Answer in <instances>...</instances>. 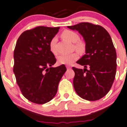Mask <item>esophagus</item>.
I'll return each instance as SVG.
<instances>
[{
  "label": "esophagus",
  "mask_w": 127,
  "mask_h": 127,
  "mask_svg": "<svg viewBox=\"0 0 127 127\" xmlns=\"http://www.w3.org/2000/svg\"><path fill=\"white\" fill-rule=\"evenodd\" d=\"M66 68H67V69H71V67L70 66H68V65H67V66H66Z\"/></svg>",
  "instance_id": "1"
}]
</instances>
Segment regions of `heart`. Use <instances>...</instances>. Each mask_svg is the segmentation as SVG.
<instances>
[{
	"mask_svg": "<svg viewBox=\"0 0 127 127\" xmlns=\"http://www.w3.org/2000/svg\"><path fill=\"white\" fill-rule=\"evenodd\" d=\"M61 37L64 39H66L72 43H74V47L76 50L80 53H83L85 51V45L81 41H80V35L76 32L70 30H65L61 33ZM57 38L54 37L49 42V49L54 55L58 54L56 48ZM79 58L78 53H73L70 54H62L58 57V62L60 64L70 65L76 61Z\"/></svg>",
	"mask_w": 127,
	"mask_h": 127,
	"instance_id": "1",
	"label": "heart"
}]
</instances>
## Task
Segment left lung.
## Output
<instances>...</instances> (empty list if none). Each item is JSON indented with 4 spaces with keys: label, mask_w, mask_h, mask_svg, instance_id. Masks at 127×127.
Wrapping results in <instances>:
<instances>
[{
    "label": "left lung",
    "mask_w": 127,
    "mask_h": 127,
    "mask_svg": "<svg viewBox=\"0 0 127 127\" xmlns=\"http://www.w3.org/2000/svg\"><path fill=\"white\" fill-rule=\"evenodd\" d=\"M67 28L78 31L86 43V54L76 62L85 68L73 67L74 90L83 99L98 100L108 93L115 78L117 53L112 38L105 28L89 22Z\"/></svg>",
    "instance_id": "left-lung-1"
}]
</instances>
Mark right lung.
<instances>
[{
    "mask_svg": "<svg viewBox=\"0 0 127 127\" xmlns=\"http://www.w3.org/2000/svg\"><path fill=\"white\" fill-rule=\"evenodd\" d=\"M60 29L38 26L22 32L14 52V70L22 95L31 102L44 104L51 101L66 71L64 64L52 67L56 62L49 49V42Z\"/></svg>",
    "mask_w": 127,
    "mask_h": 127,
    "instance_id": "right-lung-1",
    "label": "right lung"
}]
</instances>
